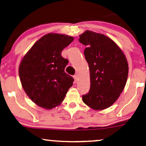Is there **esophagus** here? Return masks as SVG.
I'll return each mask as SVG.
<instances>
[{
    "label": "esophagus",
    "instance_id": "1",
    "mask_svg": "<svg viewBox=\"0 0 146 146\" xmlns=\"http://www.w3.org/2000/svg\"><path fill=\"white\" fill-rule=\"evenodd\" d=\"M73 78H74V79H75V81L77 82V80H78V76H77V75H74L73 76Z\"/></svg>",
    "mask_w": 146,
    "mask_h": 146
}]
</instances>
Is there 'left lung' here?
Segmentation results:
<instances>
[{
    "label": "left lung",
    "instance_id": "obj_1",
    "mask_svg": "<svg viewBox=\"0 0 146 146\" xmlns=\"http://www.w3.org/2000/svg\"><path fill=\"white\" fill-rule=\"evenodd\" d=\"M79 42L87 46L84 55L89 64L91 87L83 101L94 110L108 108L118 99L126 85L128 65L122 51L103 34L86 31Z\"/></svg>",
    "mask_w": 146,
    "mask_h": 146
}]
</instances>
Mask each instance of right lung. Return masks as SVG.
<instances>
[{"instance_id": "1", "label": "right lung", "mask_w": 146, "mask_h": 146, "mask_svg": "<svg viewBox=\"0 0 146 146\" xmlns=\"http://www.w3.org/2000/svg\"><path fill=\"white\" fill-rule=\"evenodd\" d=\"M73 41L66 35H45L23 57L19 67L22 87L37 105L51 109L65 98L73 78L65 72L69 63L61 56L63 50Z\"/></svg>"}]
</instances>
